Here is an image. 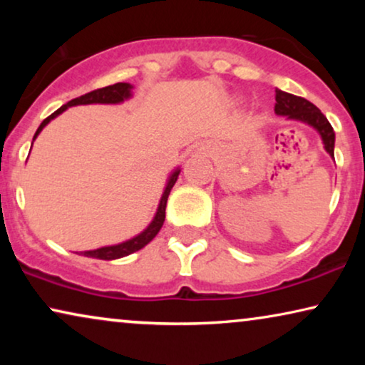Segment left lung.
Listing matches in <instances>:
<instances>
[{
  "instance_id": "8db88e82",
  "label": "left lung",
  "mask_w": 365,
  "mask_h": 365,
  "mask_svg": "<svg viewBox=\"0 0 365 365\" xmlns=\"http://www.w3.org/2000/svg\"><path fill=\"white\" fill-rule=\"evenodd\" d=\"M279 116H286L289 119H297L312 126L316 131L321 134L324 148L326 151L334 158V143H336V134L331 123L327 121V118L321 113V109L314 106L307 99L294 96L281 89H276V106H274Z\"/></svg>"
}]
</instances>
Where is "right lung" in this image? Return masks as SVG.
<instances>
[{
    "instance_id": "obj_1",
    "label": "right lung",
    "mask_w": 365,
    "mask_h": 365,
    "mask_svg": "<svg viewBox=\"0 0 365 365\" xmlns=\"http://www.w3.org/2000/svg\"><path fill=\"white\" fill-rule=\"evenodd\" d=\"M131 89H133V86L129 83H116V84H111V86H106V88H101V89H94V91H91V93H86V94H83V96L71 99V101L63 104L61 108L56 109V111L51 114V116H48L41 124H39V128H38L36 134H34L33 141L36 139L38 134L43 131V128L46 126L49 121H51V119L56 118L58 114H61L63 111H66L68 108L78 106V104H98V103L99 104H118V103H123L124 99L131 98ZM31 146H33V144H31ZM179 173H181V169H176V171H174L171 176H169L166 189H164L161 201H159L156 216H154L151 224H149V226L144 229L141 234H138L136 237L129 239V241L116 244V246H106V247L94 249V251H84L83 256L94 257V259H103V261H113V259L129 256V254L139 251V249H143L144 246H146V244L151 242L153 239L156 237L159 229H161L163 224H164V217H166V202H168L169 192H171L173 186L176 184Z\"/></svg>"
}]
</instances>
